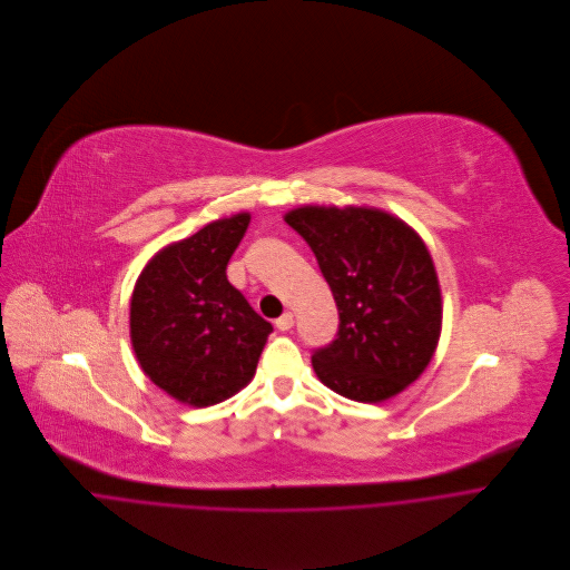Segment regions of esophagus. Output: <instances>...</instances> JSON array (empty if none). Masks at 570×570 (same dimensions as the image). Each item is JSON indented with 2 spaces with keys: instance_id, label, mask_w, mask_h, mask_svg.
Segmentation results:
<instances>
[{
  "instance_id": "1",
  "label": "esophagus",
  "mask_w": 570,
  "mask_h": 570,
  "mask_svg": "<svg viewBox=\"0 0 570 570\" xmlns=\"http://www.w3.org/2000/svg\"><path fill=\"white\" fill-rule=\"evenodd\" d=\"M293 324H295L293 313H284V315H282V317H277V322H275V326H277L279 331H291V328H293Z\"/></svg>"
}]
</instances>
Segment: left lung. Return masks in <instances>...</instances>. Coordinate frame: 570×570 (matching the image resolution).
I'll use <instances>...</instances> for the list:
<instances>
[{"label": "left lung", "mask_w": 570, "mask_h": 570, "mask_svg": "<svg viewBox=\"0 0 570 570\" xmlns=\"http://www.w3.org/2000/svg\"><path fill=\"white\" fill-rule=\"evenodd\" d=\"M284 222L315 253L340 311L337 337L311 360L320 381L357 403L407 390L443 326L441 284L421 235L371 206H302Z\"/></svg>", "instance_id": "1"}]
</instances>
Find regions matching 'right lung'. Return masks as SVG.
I'll return each mask as SVG.
<instances>
[{"label": "right lung", "mask_w": 570, "mask_h": 570, "mask_svg": "<svg viewBox=\"0 0 570 570\" xmlns=\"http://www.w3.org/2000/svg\"><path fill=\"white\" fill-rule=\"evenodd\" d=\"M248 224L250 213H237L163 246L134 284L129 337L136 360L183 405L210 407L242 392L273 331L226 277Z\"/></svg>", "instance_id": "obj_1"}]
</instances>
